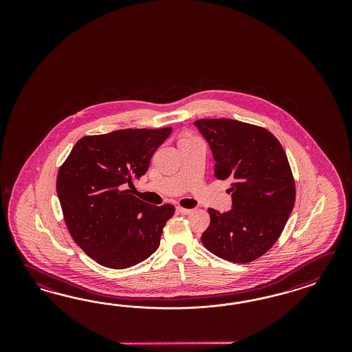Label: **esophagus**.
<instances>
[{
    "label": "esophagus",
    "mask_w": 352,
    "mask_h": 352,
    "mask_svg": "<svg viewBox=\"0 0 352 352\" xmlns=\"http://www.w3.org/2000/svg\"><path fill=\"white\" fill-rule=\"evenodd\" d=\"M177 210L179 212V213L183 214V215H188V214L192 213V209H186V208H177Z\"/></svg>",
    "instance_id": "34e87169"
}]
</instances>
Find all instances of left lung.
<instances>
[{
	"label": "left lung",
	"instance_id": "obj_1",
	"mask_svg": "<svg viewBox=\"0 0 352 352\" xmlns=\"http://www.w3.org/2000/svg\"><path fill=\"white\" fill-rule=\"evenodd\" d=\"M213 152L214 175L231 182L232 209L209 208L203 245L222 259L248 263L277 241L296 201L285 151L267 129L230 118L195 121Z\"/></svg>",
	"mask_w": 352,
	"mask_h": 352
}]
</instances>
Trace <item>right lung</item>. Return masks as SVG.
I'll list each match as a JSON object with an SVG mask.
<instances>
[{"label": "right lung", "instance_id": "1", "mask_svg": "<svg viewBox=\"0 0 352 352\" xmlns=\"http://www.w3.org/2000/svg\"><path fill=\"white\" fill-rule=\"evenodd\" d=\"M171 128L124 129L80 139L59 168L56 193L68 231L87 256L108 268L135 266L160 245L171 204L137 199L133 181L148 170Z\"/></svg>", "mask_w": 352, "mask_h": 352}]
</instances>
